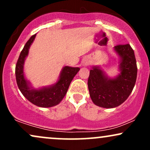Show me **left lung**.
<instances>
[{
	"instance_id": "obj_1",
	"label": "left lung",
	"mask_w": 150,
	"mask_h": 150,
	"mask_svg": "<svg viewBox=\"0 0 150 150\" xmlns=\"http://www.w3.org/2000/svg\"><path fill=\"white\" fill-rule=\"evenodd\" d=\"M114 50L121 58L118 77L108 78L99 67H94L89 72V95L94 104L103 108H114L123 104L132 92L137 79V63L130 44H118Z\"/></svg>"
}]
</instances>
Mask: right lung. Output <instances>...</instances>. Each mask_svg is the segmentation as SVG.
I'll list each match as a JSON object with an SVG mask.
<instances>
[{"label": "right lung", "mask_w": 150, "mask_h": 150, "mask_svg": "<svg viewBox=\"0 0 150 150\" xmlns=\"http://www.w3.org/2000/svg\"><path fill=\"white\" fill-rule=\"evenodd\" d=\"M36 34L27 41L22 50L15 66V77L20 92L27 100L39 107H51L59 104L67 93L70 82L80 70L79 68L65 66L62 70L59 80L54 85L42 89H31L24 76L23 65L28 55L29 49L33 42Z\"/></svg>", "instance_id": "obj_1"}]
</instances>
